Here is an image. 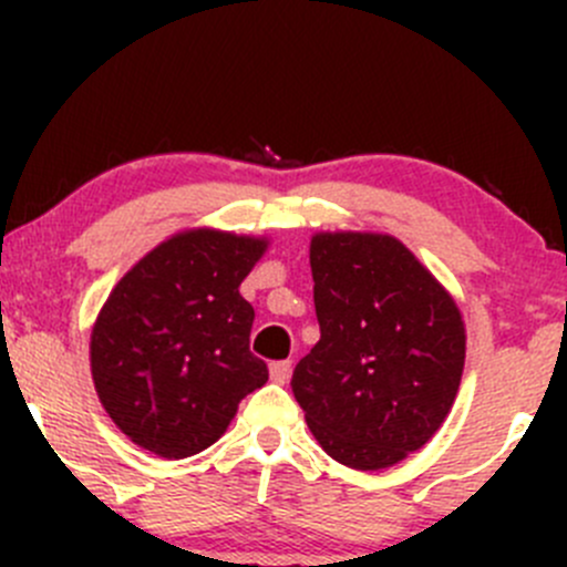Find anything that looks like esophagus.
I'll use <instances>...</instances> for the list:
<instances>
[{
  "instance_id": "esophagus-1",
  "label": "esophagus",
  "mask_w": 567,
  "mask_h": 567,
  "mask_svg": "<svg viewBox=\"0 0 567 567\" xmlns=\"http://www.w3.org/2000/svg\"><path fill=\"white\" fill-rule=\"evenodd\" d=\"M271 381H277V384H285V381L290 379V370H293V362L290 359H282V362H271Z\"/></svg>"
}]
</instances>
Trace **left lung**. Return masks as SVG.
I'll return each instance as SVG.
<instances>
[{"label": "left lung", "mask_w": 567, "mask_h": 567, "mask_svg": "<svg viewBox=\"0 0 567 567\" xmlns=\"http://www.w3.org/2000/svg\"><path fill=\"white\" fill-rule=\"evenodd\" d=\"M310 266L320 340L290 386L331 458L386 468L420 450L453 405L466 357L461 312L390 236L320 233Z\"/></svg>", "instance_id": "left-lung-1"}]
</instances>
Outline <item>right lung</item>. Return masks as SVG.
Wrapping results in <instances>:
<instances>
[{"instance_id":"right-lung-1","label":"right lung","mask_w":567,"mask_h":567,"mask_svg":"<svg viewBox=\"0 0 567 567\" xmlns=\"http://www.w3.org/2000/svg\"><path fill=\"white\" fill-rule=\"evenodd\" d=\"M266 241L194 230L142 257L109 293L90 362L114 425L162 458L203 453L268 381L238 285Z\"/></svg>"}]
</instances>
